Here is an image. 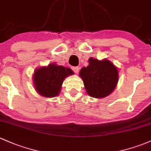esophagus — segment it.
Returning <instances> with one entry per match:
<instances>
[{"label": "esophagus", "mask_w": 151, "mask_h": 151, "mask_svg": "<svg viewBox=\"0 0 151 151\" xmlns=\"http://www.w3.org/2000/svg\"><path fill=\"white\" fill-rule=\"evenodd\" d=\"M78 67H72V70L74 71V73H77L78 72Z\"/></svg>", "instance_id": "1"}]
</instances>
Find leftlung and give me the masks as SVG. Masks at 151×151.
Masks as SVG:
<instances>
[{
	"mask_svg": "<svg viewBox=\"0 0 151 151\" xmlns=\"http://www.w3.org/2000/svg\"><path fill=\"white\" fill-rule=\"evenodd\" d=\"M79 76L83 81L86 93L90 96L101 99L111 94L116 86L119 72L116 66L107 59H88V65L83 67Z\"/></svg>",
	"mask_w": 151,
	"mask_h": 151,
	"instance_id": "obj_1",
	"label": "left lung"
}]
</instances>
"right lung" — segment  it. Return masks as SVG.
Here are the masks:
<instances>
[{
    "mask_svg": "<svg viewBox=\"0 0 151 151\" xmlns=\"http://www.w3.org/2000/svg\"><path fill=\"white\" fill-rule=\"evenodd\" d=\"M74 73L70 68L55 63L37 68L33 74L35 90L42 96L52 98L60 93L65 78Z\"/></svg>",
    "mask_w": 151,
    "mask_h": 151,
    "instance_id": "obj_1",
    "label": "right lung"
}]
</instances>
